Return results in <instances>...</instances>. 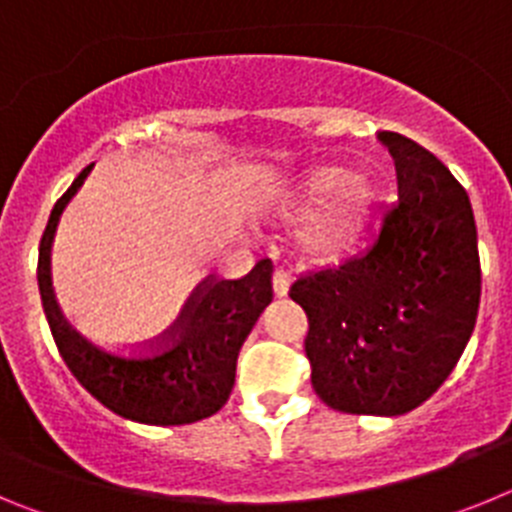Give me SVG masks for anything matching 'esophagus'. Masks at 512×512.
Segmentation results:
<instances>
[{
  "mask_svg": "<svg viewBox=\"0 0 512 512\" xmlns=\"http://www.w3.org/2000/svg\"><path fill=\"white\" fill-rule=\"evenodd\" d=\"M271 287H274V295L284 297L289 292V274L284 269L274 271V277H271Z\"/></svg>",
  "mask_w": 512,
  "mask_h": 512,
  "instance_id": "1",
  "label": "esophagus"
}]
</instances>
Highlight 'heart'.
<instances>
[{
	"mask_svg": "<svg viewBox=\"0 0 512 512\" xmlns=\"http://www.w3.org/2000/svg\"><path fill=\"white\" fill-rule=\"evenodd\" d=\"M374 187L361 174L336 166H318L300 174L282 197L287 220L304 217L300 246L312 261H336L351 248L372 210Z\"/></svg>",
	"mask_w": 512,
	"mask_h": 512,
	"instance_id": "heart-1",
	"label": "heart"
}]
</instances>
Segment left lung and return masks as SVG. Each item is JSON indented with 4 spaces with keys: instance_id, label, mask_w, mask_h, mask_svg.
I'll use <instances>...</instances> for the list:
<instances>
[{
    "instance_id": "left-lung-1",
    "label": "left lung",
    "mask_w": 512,
    "mask_h": 512,
    "mask_svg": "<svg viewBox=\"0 0 512 512\" xmlns=\"http://www.w3.org/2000/svg\"><path fill=\"white\" fill-rule=\"evenodd\" d=\"M395 158L397 202L377 241L305 274L289 297L305 310L312 387L333 410L402 415L446 382L477 323L482 269L469 194L415 140L379 133Z\"/></svg>"
}]
</instances>
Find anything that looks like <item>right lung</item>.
<instances>
[{"instance_id": "add662e5", "label": "right lung", "mask_w": 512, "mask_h": 512, "mask_svg": "<svg viewBox=\"0 0 512 512\" xmlns=\"http://www.w3.org/2000/svg\"><path fill=\"white\" fill-rule=\"evenodd\" d=\"M92 166L81 171L56 202L40 238V300L58 351L81 387L122 418L146 425H184L210 418L228 402L238 351L274 297V266L261 259L241 279H207L182 310L174 330L151 351L122 354L99 346L66 320L51 282V243L58 217Z\"/></svg>"}]
</instances>
